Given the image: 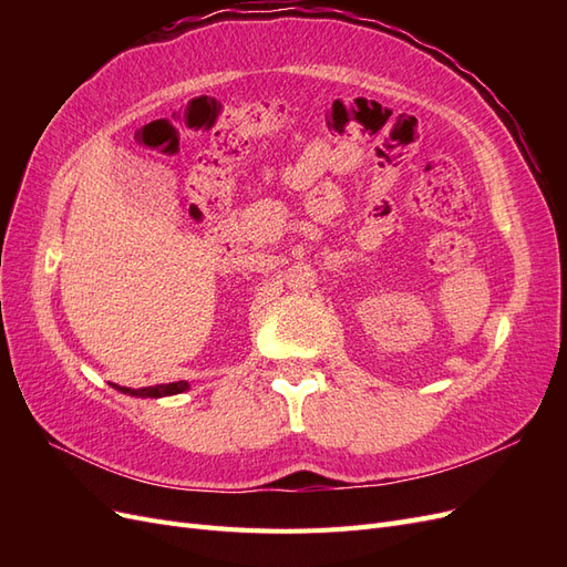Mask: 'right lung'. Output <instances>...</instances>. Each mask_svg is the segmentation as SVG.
Instances as JSON below:
<instances>
[{"mask_svg": "<svg viewBox=\"0 0 567 567\" xmlns=\"http://www.w3.org/2000/svg\"><path fill=\"white\" fill-rule=\"evenodd\" d=\"M115 390L125 392V394H132V398H169V394H179V392H186L188 385L186 381H177V383H167V385H153V388H140V390H132V388H120V385H113Z\"/></svg>", "mask_w": 567, "mask_h": 567, "instance_id": "1", "label": "right lung"}]
</instances>
